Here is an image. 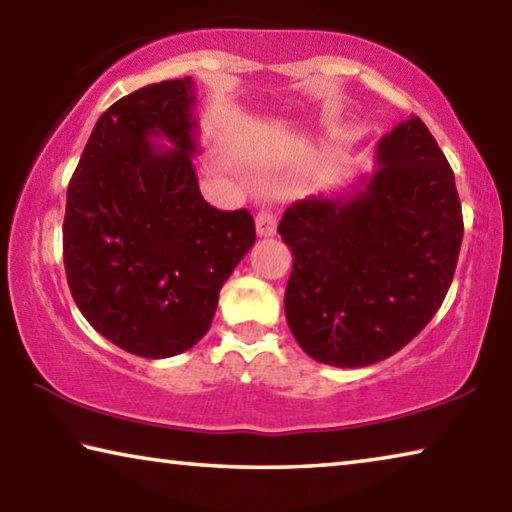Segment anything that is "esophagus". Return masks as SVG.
Here are the masks:
<instances>
[{
  "instance_id": "1",
  "label": "esophagus",
  "mask_w": 512,
  "mask_h": 512,
  "mask_svg": "<svg viewBox=\"0 0 512 512\" xmlns=\"http://www.w3.org/2000/svg\"><path fill=\"white\" fill-rule=\"evenodd\" d=\"M257 235L259 237H273L277 230V219L271 210H262L257 214Z\"/></svg>"
}]
</instances>
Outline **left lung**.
<instances>
[{
    "instance_id": "obj_1",
    "label": "left lung",
    "mask_w": 512,
    "mask_h": 512,
    "mask_svg": "<svg viewBox=\"0 0 512 512\" xmlns=\"http://www.w3.org/2000/svg\"><path fill=\"white\" fill-rule=\"evenodd\" d=\"M352 194L309 196L277 232L293 268L284 314L311 359L361 368L418 336L443 305L463 241L454 171L420 117L377 144Z\"/></svg>"
}]
</instances>
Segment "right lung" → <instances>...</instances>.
Masks as SVG:
<instances>
[{"mask_svg": "<svg viewBox=\"0 0 512 512\" xmlns=\"http://www.w3.org/2000/svg\"><path fill=\"white\" fill-rule=\"evenodd\" d=\"M194 88L185 76L112 103L67 187L63 262L76 307L144 359L203 339L221 287L255 244L248 210H216L198 189Z\"/></svg>", "mask_w": 512, "mask_h": 512, "instance_id": "1", "label": "right lung"}]
</instances>
